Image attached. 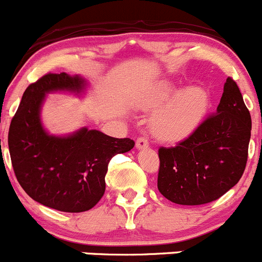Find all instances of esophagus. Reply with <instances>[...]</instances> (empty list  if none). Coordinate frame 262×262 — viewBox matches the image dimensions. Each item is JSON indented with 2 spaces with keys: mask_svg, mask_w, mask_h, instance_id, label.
I'll return each mask as SVG.
<instances>
[{
  "mask_svg": "<svg viewBox=\"0 0 262 262\" xmlns=\"http://www.w3.org/2000/svg\"><path fill=\"white\" fill-rule=\"evenodd\" d=\"M149 146V140L146 137H139L136 140V147L137 149H145V147Z\"/></svg>",
  "mask_w": 262,
  "mask_h": 262,
  "instance_id": "34e87169",
  "label": "esophagus"
}]
</instances>
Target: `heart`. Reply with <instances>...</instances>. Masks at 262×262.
<instances>
[{
    "label": "heart",
    "mask_w": 262,
    "mask_h": 262,
    "mask_svg": "<svg viewBox=\"0 0 262 262\" xmlns=\"http://www.w3.org/2000/svg\"><path fill=\"white\" fill-rule=\"evenodd\" d=\"M177 92V85L171 82H163L156 85L147 97V104L155 107L168 101ZM206 91L199 87H190L182 91L174 99L154 116L151 131L156 137L165 141H175L189 135L196 127L207 108Z\"/></svg>",
    "instance_id": "b5f03b06"
}]
</instances>
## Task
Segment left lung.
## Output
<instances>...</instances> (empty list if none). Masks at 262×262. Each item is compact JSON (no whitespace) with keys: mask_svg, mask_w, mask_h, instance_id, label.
<instances>
[{"mask_svg":"<svg viewBox=\"0 0 262 262\" xmlns=\"http://www.w3.org/2000/svg\"><path fill=\"white\" fill-rule=\"evenodd\" d=\"M250 137L251 115L228 77L217 111L175 146L159 147V191L183 206L217 201L241 179Z\"/></svg>","mask_w":262,"mask_h":262,"instance_id":"1","label":"left lung"}]
</instances>
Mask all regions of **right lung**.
Returning <instances> with one entry per match:
<instances>
[{"instance_id": "add662e5", "label": "right lung", "mask_w": 262, "mask_h": 262, "mask_svg": "<svg viewBox=\"0 0 262 262\" xmlns=\"http://www.w3.org/2000/svg\"><path fill=\"white\" fill-rule=\"evenodd\" d=\"M84 80L67 73H48L31 83L11 121L9 150L16 179L34 201L60 212L93 208L106 190L110 160L135 146L131 139H116L82 128L67 137L50 136L40 122L45 94L78 92Z\"/></svg>"}]
</instances>
